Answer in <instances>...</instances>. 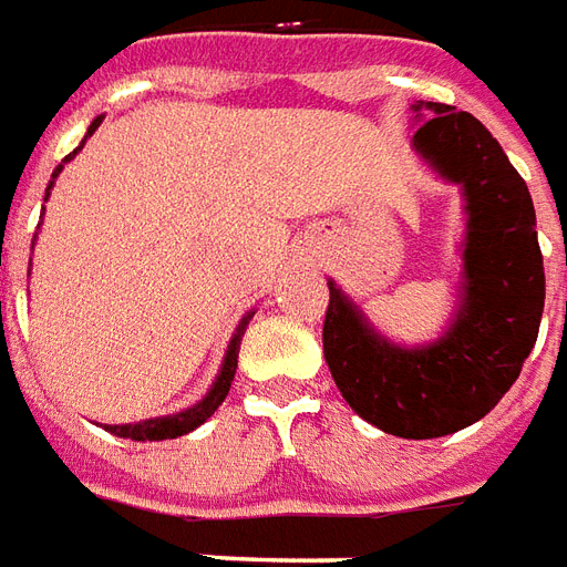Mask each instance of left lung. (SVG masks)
I'll return each instance as SVG.
<instances>
[{
    "label": "left lung",
    "mask_w": 567,
    "mask_h": 567,
    "mask_svg": "<svg viewBox=\"0 0 567 567\" xmlns=\"http://www.w3.org/2000/svg\"><path fill=\"white\" fill-rule=\"evenodd\" d=\"M415 113L430 116L412 137L419 155L466 197L457 319L430 347H394L329 280L322 352L361 419L391 436L433 440L484 419L520 377L542 326L544 259L529 187L491 131L449 104L427 101Z\"/></svg>",
    "instance_id": "obj_1"
}]
</instances>
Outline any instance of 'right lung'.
<instances>
[{
  "label": "right lung",
  "instance_id": "add662e5",
  "mask_svg": "<svg viewBox=\"0 0 567 567\" xmlns=\"http://www.w3.org/2000/svg\"><path fill=\"white\" fill-rule=\"evenodd\" d=\"M97 125H101V118H95V122L89 125L86 137H92V134H95ZM83 143H86V140H83ZM83 143H80L76 148H83ZM76 148L65 157V161H71V157L76 155ZM65 161H62V164H65ZM62 164L56 167L53 178L59 176ZM50 187H53V182L47 185V197H50ZM245 329H248V317L241 319V326H238L236 338L229 340L227 359H224V368H220L218 380H215L212 391H208L206 398L199 400L194 410L178 412V415H167V419H148V421H143V424H116V427H113V424H104V427L110 430V433H116V436H125V440H137V442L176 440V436H185V433H190V430H197L203 421L215 415V410H218L220 403H224V398L229 394V385H233V377H236V368H238V343H241V334H245Z\"/></svg>",
  "mask_w": 567,
  "mask_h": 567
}]
</instances>
